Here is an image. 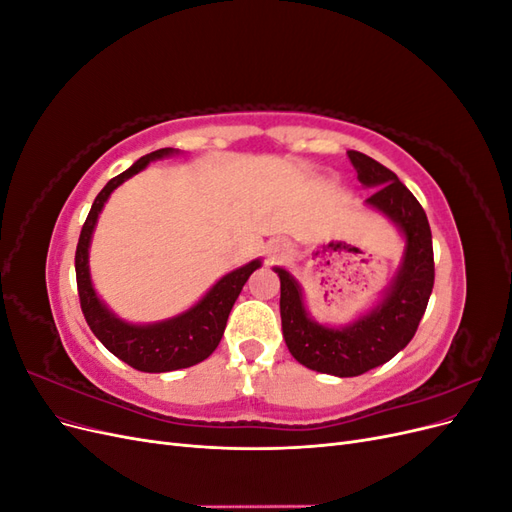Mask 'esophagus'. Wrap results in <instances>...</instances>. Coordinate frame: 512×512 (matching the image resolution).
<instances>
[{
    "instance_id": "esophagus-1",
    "label": "esophagus",
    "mask_w": 512,
    "mask_h": 512,
    "mask_svg": "<svg viewBox=\"0 0 512 512\" xmlns=\"http://www.w3.org/2000/svg\"><path fill=\"white\" fill-rule=\"evenodd\" d=\"M284 254H288L286 245H275V247H271V256H273V258H280V256H284Z\"/></svg>"
}]
</instances>
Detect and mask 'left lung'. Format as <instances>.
<instances>
[{
	"mask_svg": "<svg viewBox=\"0 0 512 512\" xmlns=\"http://www.w3.org/2000/svg\"><path fill=\"white\" fill-rule=\"evenodd\" d=\"M363 185L378 188L367 205L382 211L406 235V256L382 303L344 329L314 322L303 307L299 284L284 269H275L282 282L280 314L290 354L301 365L339 378L361 376L404 350L414 337L433 288V245L425 209L397 179L393 170L361 151H348Z\"/></svg>",
	"mask_w": 512,
	"mask_h": 512,
	"instance_id": "1",
	"label": "left lung"
}]
</instances>
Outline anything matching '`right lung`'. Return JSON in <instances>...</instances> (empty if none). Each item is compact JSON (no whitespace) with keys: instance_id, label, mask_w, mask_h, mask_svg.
Listing matches in <instances>:
<instances>
[{"instance_id":"obj_1","label":"right lung","mask_w":512,"mask_h":512,"mask_svg":"<svg viewBox=\"0 0 512 512\" xmlns=\"http://www.w3.org/2000/svg\"><path fill=\"white\" fill-rule=\"evenodd\" d=\"M170 153H173L170 147L151 151L104 185L102 192L96 196L94 205H91L74 256L79 301L89 329L94 331V335L104 344V348L111 350L117 359L138 371H149V374L175 371L205 361L207 356L218 348L226 329L230 309L235 305L247 277L260 267V260H252L250 265L224 275L222 280L205 294L203 301H198L190 312L158 324L136 327V324H128L115 318L102 305L94 286H91L87 265L89 241L91 232L96 228L98 215L106 203V198L111 196L117 185L136 175L138 170H143L151 160L170 156Z\"/></svg>"}]
</instances>
